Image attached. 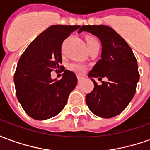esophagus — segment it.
I'll return each instance as SVG.
<instances>
[{
    "label": "esophagus",
    "instance_id": "1",
    "mask_svg": "<svg viewBox=\"0 0 150 150\" xmlns=\"http://www.w3.org/2000/svg\"><path fill=\"white\" fill-rule=\"evenodd\" d=\"M82 79H83V77H82V76H80V75H79V76H78V80H79V82L81 81Z\"/></svg>",
    "mask_w": 150,
    "mask_h": 150
}]
</instances>
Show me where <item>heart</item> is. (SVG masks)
Instances as JSON below:
<instances>
[{
  "label": "heart",
  "instance_id": "b5f03b06",
  "mask_svg": "<svg viewBox=\"0 0 150 150\" xmlns=\"http://www.w3.org/2000/svg\"><path fill=\"white\" fill-rule=\"evenodd\" d=\"M86 43H87L88 48H90L91 46L95 45L96 43H98V42L97 40L95 38L88 37L86 38ZM68 67L71 71L75 72V73H77V74H83V73H84L85 71H86V66L83 65V64H80V63H76V62L71 63V64L69 65Z\"/></svg>",
  "mask_w": 150,
  "mask_h": 150
}]
</instances>
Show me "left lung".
I'll return each mask as SVG.
<instances>
[{"label": "left lung", "mask_w": 150, "mask_h": 150, "mask_svg": "<svg viewBox=\"0 0 150 150\" xmlns=\"http://www.w3.org/2000/svg\"><path fill=\"white\" fill-rule=\"evenodd\" d=\"M87 31L99 38L102 45L101 59L89 72L94 88L86 96V103L95 115L112 118L125 110L136 93L139 81L137 62L132 49L112 28L100 25H83L78 33ZM107 82L98 85L94 78Z\"/></svg>", "instance_id": "obj_1"}]
</instances>
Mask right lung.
Masks as SVG:
<instances>
[{"mask_svg": "<svg viewBox=\"0 0 150 150\" xmlns=\"http://www.w3.org/2000/svg\"><path fill=\"white\" fill-rule=\"evenodd\" d=\"M79 25H51L28 46L18 62L14 74L16 95L27 115L43 120L58 115L77 84L74 72L66 70L60 81L52 80L50 72L65 70L62 63L63 41ZM59 71V70H58Z\"/></svg>", "mask_w": 150, "mask_h": 150, "instance_id": "add662e5", "label": "right lung"}]
</instances>
